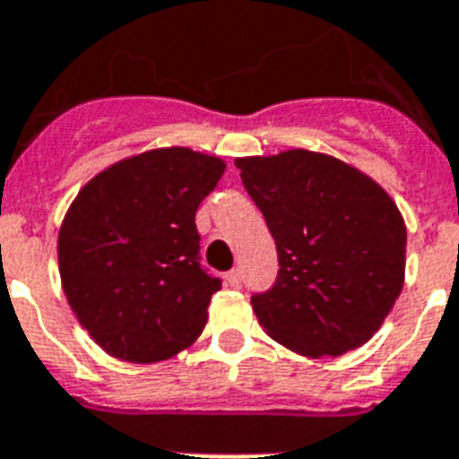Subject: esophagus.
<instances>
[{"label":"esophagus","mask_w":459,"mask_h":459,"mask_svg":"<svg viewBox=\"0 0 459 459\" xmlns=\"http://www.w3.org/2000/svg\"><path fill=\"white\" fill-rule=\"evenodd\" d=\"M226 282H229L230 288H240V285H242V271H240V268H233V271H229V273H226Z\"/></svg>","instance_id":"esophagus-1"}]
</instances>
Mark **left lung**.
<instances>
[{
  "label": "left lung",
  "mask_w": 459,
  "mask_h": 459,
  "mask_svg": "<svg viewBox=\"0 0 459 459\" xmlns=\"http://www.w3.org/2000/svg\"><path fill=\"white\" fill-rule=\"evenodd\" d=\"M278 249V278L252 294L259 325L311 359L377 333L403 290L405 223L382 186L311 151L236 160Z\"/></svg>",
  "instance_id": "obj_1"
}]
</instances>
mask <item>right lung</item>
Returning <instances> with one entry per match:
<instances>
[{
	"label": "right lung",
	"mask_w": 459,
	"mask_h": 459,
	"mask_svg": "<svg viewBox=\"0 0 459 459\" xmlns=\"http://www.w3.org/2000/svg\"><path fill=\"white\" fill-rule=\"evenodd\" d=\"M223 165L191 148H158L89 181L61 223L58 271L82 327L126 363L191 346L221 281L200 264L195 212Z\"/></svg>",
	"instance_id": "obj_1"
}]
</instances>
